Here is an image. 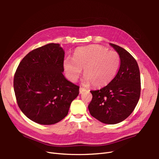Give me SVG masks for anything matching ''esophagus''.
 I'll use <instances>...</instances> for the list:
<instances>
[{
	"label": "esophagus",
	"instance_id": "obj_1",
	"mask_svg": "<svg viewBox=\"0 0 159 159\" xmlns=\"http://www.w3.org/2000/svg\"><path fill=\"white\" fill-rule=\"evenodd\" d=\"M85 91V89L84 88H80V93L81 94L82 93H84Z\"/></svg>",
	"mask_w": 159,
	"mask_h": 159
}]
</instances>
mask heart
I'll return each instance as SVG.
<instances>
[{
    "instance_id": "b5f03b06",
    "label": "heart",
    "mask_w": 159,
    "mask_h": 159,
    "mask_svg": "<svg viewBox=\"0 0 159 159\" xmlns=\"http://www.w3.org/2000/svg\"><path fill=\"white\" fill-rule=\"evenodd\" d=\"M121 59L115 51H108L99 45L81 47L77 50L74 60L66 59L64 68L70 80L75 81L84 70V83L96 88L109 84L116 75Z\"/></svg>"
}]
</instances>
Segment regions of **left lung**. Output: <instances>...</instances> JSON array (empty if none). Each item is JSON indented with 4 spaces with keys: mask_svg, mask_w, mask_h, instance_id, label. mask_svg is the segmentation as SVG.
<instances>
[{
    "mask_svg": "<svg viewBox=\"0 0 159 159\" xmlns=\"http://www.w3.org/2000/svg\"><path fill=\"white\" fill-rule=\"evenodd\" d=\"M110 45L119 54V70L105 87L90 91L93 98L88 109L96 119L113 125L124 121L135 108L141 94V76L137 62L131 54L117 45Z\"/></svg>",
    "mask_w": 159,
    "mask_h": 159,
    "instance_id": "1",
    "label": "left lung"
}]
</instances>
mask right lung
<instances>
[{
    "mask_svg": "<svg viewBox=\"0 0 159 159\" xmlns=\"http://www.w3.org/2000/svg\"><path fill=\"white\" fill-rule=\"evenodd\" d=\"M64 54L59 44L51 43L30 52L18 66L14 77L16 102L34 122L52 125L60 121L79 94V86L62 73Z\"/></svg>",
    "mask_w": 159,
    "mask_h": 159,
    "instance_id": "right-lung-1",
    "label": "right lung"
}]
</instances>
